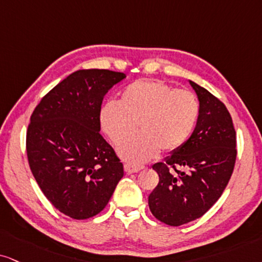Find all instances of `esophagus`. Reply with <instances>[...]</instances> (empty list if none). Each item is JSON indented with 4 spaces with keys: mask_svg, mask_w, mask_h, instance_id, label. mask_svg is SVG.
Returning a JSON list of instances; mask_svg holds the SVG:
<instances>
[{
    "mask_svg": "<svg viewBox=\"0 0 262 262\" xmlns=\"http://www.w3.org/2000/svg\"><path fill=\"white\" fill-rule=\"evenodd\" d=\"M124 169H125V172L126 173H135V172H138V171H141L143 169V166H137V165H132V164H125L124 165Z\"/></svg>",
    "mask_w": 262,
    "mask_h": 262,
    "instance_id": "34e87169",
    "label": "esophagus"
}]
</instances>
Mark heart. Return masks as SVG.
<instances>
[{
	"label": "heart",
	"instance_id": "b5f03b06",
	"mask_svg": "<svg viewBox=\"0 0 262 262\" xmlns=\"http://www.w3.org/2000/svg\"><path fill=\"white\" fill-rule=\"evenodd\" d=\"M199 103L192 92L176 90L158 80H140L106 102L99 111L103 131L116 146L125 143L140 127L141 134L119 150L124 159L143 163L164 151L179 149L192 134Z\"/></svg>",
	"mask_w": 262,
	"mask_h": 262
}]
</instances>
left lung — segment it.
<instances>
[{"mask_svg":"<svg viewBox=\"0 0 262 262\" xmlns=\"http://www.w3.org/2000/svg\"><path fill=\"white\" fill-rule=\"evenodd\" d=\"M188 82L199 101L195 128L179 149L171 151L165 163L154 164L159 183L148 196L151 214L169 226L194 221L217 202L237 157L235 131L227 108L204 87Z\"/></svg>","mask_w":262,"mask_h":262,"instance_id":"1","label":"left lung"}]
</instances>
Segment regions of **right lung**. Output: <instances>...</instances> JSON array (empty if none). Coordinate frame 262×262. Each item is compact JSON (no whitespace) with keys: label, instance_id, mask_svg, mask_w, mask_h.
<instances>
[{"label":"right lung","instance_id":"right-lung-1","mask_svg":"<svg viewBox=\"0 0 262 262\" xmlns=\"http://www.w3.org/2000/svg\"><path fill=\"white\" fill-rule=\"evenodd\" d=\"M124 73L77 70L38 103L27 132L31 172L45 196L64 215L85 220L102 211L124 166L101 136L99 111Z\"/></svg>","mask_w":262,"mask_h":262}]
</instances>
